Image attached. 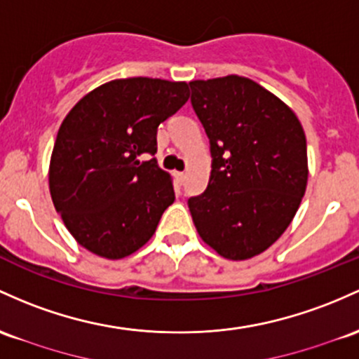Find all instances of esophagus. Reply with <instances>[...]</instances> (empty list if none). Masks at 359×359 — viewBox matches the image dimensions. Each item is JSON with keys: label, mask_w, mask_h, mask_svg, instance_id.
Here are the masks:
<instances>
[{"label": "esophagus", "mask_w": 359, "mask_h": 359, "mask_svg": "<svg viewBox=\"0 0 359 359\" xmlns=\"http://www.w3.org/2000/svg\"><path fill=\"white\" fill-rule=\"evenodd\" d=\"M173 177H175V182L179 184V186H182V184L186 182V173L184 172H175L173 173Z\"/></svg>", "instance_id": "34e87169"}]
</instances>
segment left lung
Returning <instances> with one entry per match:
<instances>
[{
	"mask_svg": "<svg viewBox=\"0 0 359 359\" xmlns=\"http://www.w3.org/2000/svg\"><path fill=\"white\" fill-rule=\"evenodd\" d=\"M192 107L211 143L208 189L189 199L199 237L230 261L262 254L293 222L309 180L302 122L249 78L191 81Z\"/></svg>",
	"mask_w": 359,
	"mask_h": 359,
	"instance_id": "1",
	"label": "left lung"
}]
</instances>
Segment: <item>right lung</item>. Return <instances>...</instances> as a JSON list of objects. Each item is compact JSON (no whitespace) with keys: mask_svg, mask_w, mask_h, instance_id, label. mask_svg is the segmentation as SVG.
<instances>
[{"mask_svg":"<svg viewBox=\"0 0 359 359\" xmlns=\"http://www.w3.org/2000/svg\"><path fill=\"white\" fill-rule=\"evenodd\" d=\"M189 100L186 81L119 78L88 92L61 122L49 163L54 208L98 257L124 259L155 233L175 201L155 160L156 129Z\"/></svg>","mask_w":359,"mask_h":359,"instance_id":"add662e5","label":"right lung"}]
</instances>
